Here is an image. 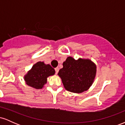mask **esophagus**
<instances>
[{
	"label": "esophagus",
	"instance_id": "1",
	"mask_svg": "<svg viewBox=\"0 0 125 125\" xmlns=\"http://www.w3.org/2000/svg\"><path fill=\"white\" fill-rule=\"evenodd\" d=\"M59 67H56V68H55V71H56V73H58V72H59Z\"/></svg>",
	"mask_w": 125,
	"mask_h": 125
}]
</instances>
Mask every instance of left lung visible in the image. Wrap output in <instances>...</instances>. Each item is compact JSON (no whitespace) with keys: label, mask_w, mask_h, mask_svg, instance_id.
<instances>
[{"label":"left lung","mask_w":125,"mask_h":125,"mask_svg":"<svg viewBox=\"0 0 125 125\" xmlns=\"http://www.w3.org/2000/svg\"><path fill=\"white\" fill-rule=\"evenodd\" d=\"M96 64L89 59L76 60L67 57L63 63V68L58 72L64 87L67 91L81 94L86 91L94 83L96 75Z\"/></svg>","instance_id":"obj_1"}]
</instances>
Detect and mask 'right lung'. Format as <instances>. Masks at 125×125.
I'll return each instance as SVG.
<instances>
[{"instance_id":"obj_1","label":"right lung","mask_w":125,"mask_h":125,"mask_svg":"<svg viewBox=\"0 0 125 125\" xmlns=\"http://www.w3.org/2000/svg\"><path fill=\"white\" fill-rule=\"evenodd\" d=\"M54 73L55 71L49 64L38 62L33 65L23 78L27 85L36 89H41L46 84L48 77Z\"/></svg>"}]
</instances>
